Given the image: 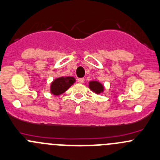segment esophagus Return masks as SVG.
<instances>
[{
	"mask_svg": "<svg viewBox=\"0 0 160 160\" xmlns=\"http://www.w3.org/2000/svg\"><path fill=\"white\" fill-rule=\"evenodd\" d=\"M77 81H78V83H83V82H84V79H83V78H79L78 80H77Z\"/></svg>",
	"mask_w": 160,
	"mask_h": 160,
	"instance_id": "34e87169",
	"label": "esophagus"
}]
</instances>
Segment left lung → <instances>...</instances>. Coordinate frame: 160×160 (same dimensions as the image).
<instances>
[{
    "label": "left lung",
    "instance_id": "obj_1",
    "mask_svg": "<svg viewBox=\"0 0 160 160\" xmlns=\"http://www.w3.org/2000/svg\"><path fill=\"white\" fill-rule=\"evenodd\" d=\"M89 87L91 90L96 93V94H100L104 91V88L99 82L97 81H91L90 82Z\"/></svg>",
    "mask_w": 160,
    "mask_h": 160
}]
</instances>
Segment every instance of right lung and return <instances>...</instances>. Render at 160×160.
Returning a JSON list of instances; mask_svg holds the SVG:
<instances>
[{
    "instance_id": "add662e5",
    "label": "right lung",
    "mask_w": 160,
    "mask_h": 160,
    "mask_svg": "<svg viewBox=\"0 0 160 160\" xmlns=\"http://www.w3.org/2000/svg\"><path fill=\"white\" fill-rule=\"evenodd\" d=\"M75 82L73 77H59L52 82L51 85V92L55 95H59L64 93Z\"/></svg>"
}]
</instances>
